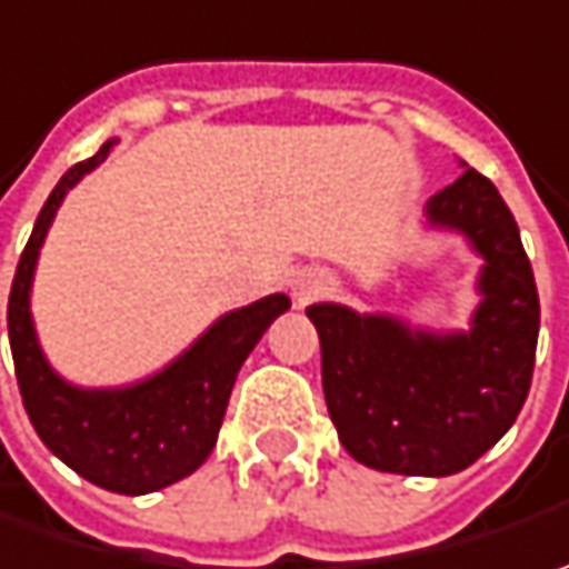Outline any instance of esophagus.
<instances>
[{
    "instance_id": "34e87169",
    "label": "esophagus",
    "mask_w": 569,
    "mask_h": 569,
    "mask_svg": "<svg viewBox=\"0 0 569 569\" xmlns=\"http://www.w3.org/2000/svg\"><path fill=\"white\" fill-rule=\"evenodd\" d=\"M321 289H325V280H321L318 273H311V270L299 273V277L292 280V296H296V302H299V306H306V302L315 299Z\"/></svg>"
}]
</instances>
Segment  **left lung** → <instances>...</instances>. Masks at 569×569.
<instances>
[{"mask_svg": "<svg viewBox=\"0 0 569 569\" xmlns=\"http://www.w3.org/2000/svg\"><path fill=\"white\" fill-rule=\"evenodd\" d=\"M427 222L465 236L483 260L468 331H420L333 302L306 311L321 337V385L343 449L376 471L446 478L516 423L541 306L519 226L475 168L430 197Z\"/></svg>", "mask_w": 569, "mask_h": 569, "instance_id": "obj_1", "label": "left lung"}]
</instances>
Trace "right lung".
Returning a JSON list of instances; mask_svg holds the SVG:
<instances>
[{
  "mask_svg": "<svg viewBox=\"0 0 569 569\" xmlns=\"http://www.w3.org/2000/svg\"><path fill=\"white\" fill-rule=\"evenodd\" d=\"M108 139L72 164L47 197L28 238L9 296V340L24 410L53 456L113 493H152L193 475L216 446L238 369L263 331L289 309L283 292L222 315L161 372L123 388H79L53 372L31 318V283L47 229L62 197L108 159Z\"/></svg>",
  "mask_w": 569,
  "mask_h": 569,
  "instance_id": "obj_1",
  "label": "right lung"
}]
</instances>
